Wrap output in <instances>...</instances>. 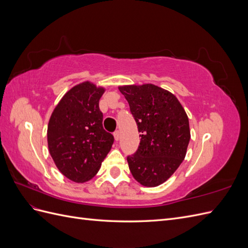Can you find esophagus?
<instances>
[{"instance_id":"34e87169","label":"esophagus","mask_w":248,"mask_h":248,"mask_svg":"<svg viewBox=\"0 0 248 248\" xmlns=\"http://www.w3.org/2000/svg\"><path fill=\"white\" fill-rule=\"evenodd\" d=\"M114 138H115V140H120V132L118 130L114 132Z\"/></svg>"}]
</instances>
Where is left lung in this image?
Listing matches in <instances>:
<instances>
[{"label": "left lung", "mask_w": 248, "mask_h": 248, "mask_svg": "<svg viewBox=\"0 0 248 248\" xmlns=\"http://www.w3.org/2000/svg\"><path fill=\"white\" fill-rule=\"evenodd\" d=\"M129 103L140 142L127 157L133 178L146 187L166 182L185 158L189 121L177 97L152 84L119 87Z\"/></svg>", "instance_id": "1"}]
</instances>
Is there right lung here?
<instances>
[{"label":"right lung","instance_id":"1","mask_svg":"<svg viewBox=\"0 0 248 248\" xmlns=\"http://www.w3.org/2000/svg\"><path fill=\"white\" fill-rule=\"evenodd\" d=\"M104 91L93 82H81L62 97L50 116L49 154L58 170L73 182L91 180L114 142L102 126L99 100Z\"/></svg>","mask_w":248,"mask_h":248}]
</instances>
